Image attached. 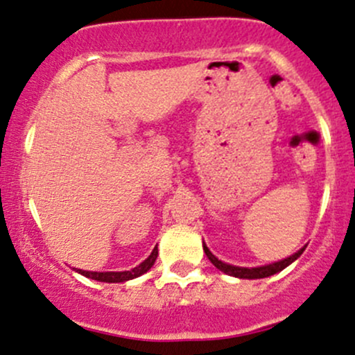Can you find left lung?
Here are the masks:
<instances>
[{
  "label": "left lung",
  "instance_id": "1",
  "mask_svg": "<svg viewBox=\"0 0 355 355\" xmlns=\"http://www.w3.org/2000/svg\"><path fill=\"white\" fill-rule=\"evenodd\" d=\"M304 249H306V245L301 247L298 252H295V254L289 255V257H286V259H281V261H277V262H272V264L257 266V268H240V266H232V264H227V262L220 261L216 255L211 254V250L208 249L207 243L203 242V250H205V254H207V257L209 259V261H211V264L215 266L216 269L222 270V272L228 274V276L239 277V279H262V277L272 276V274L279 272V270L288 268L289 264H293V262H295L296 259H298L300 255L303 254Z\"/></svg>",
  "mask_w": 355,
  "mask_h": 355
}]
</instances>
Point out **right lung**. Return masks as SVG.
<instances>
[{
  "label": "right lung",
  "mask_w": 355,
  "mask_h": 355,
  "mask_svg": "<svg viewBox=\"0 0 355 355\" xmlns=\"http://www.w3.org/2000/svg\"><path fill=\"white\" fill-rule=\"evenodd\" d=\"M157 245L154 247L150 255L146 259L144 262H140L137 268H133L130 270H106V272H98V270H83V269H76V272L83 274V276L89 277V279L94 281H100V283H125V281H130L135 279V277L142 276L146 274L148 269L154 266L155 259H157Z\"/></svg>",
  "instance_id": "1"
}]
</instances>
